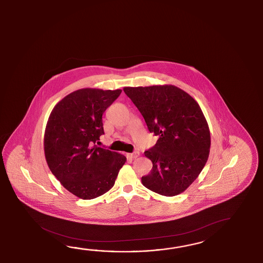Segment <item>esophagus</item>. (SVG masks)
Returning a JSON list of instances; mask_svg holds the SVG:
<instances>
[{"label": "esophagus", "instance_id": "34e87169", "mask_svg": "<svg viewBox=\"0 0 263 263\" xmlns=\"http://www.w3.org/2000/svg\"><path fill=\"white\" fill-rule=\"evenodd\" d=\"M127 157L129 158V159H136V158H138L139 157V152H134V153H130V154H127Z\"/></svg>", "mask_w": 263, "mask_h": 263}]
</instances>
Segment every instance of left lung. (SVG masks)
Returning <instances> with one entry per match:
<instances>
[{"label": "left lung", "mask_w": 263, "mask_h": 263, "mask_svg": "<svg viewBox=\"0 0 263 263\" xmlns=\"http://www.w3.org/2000/svg\"><path fill=\"white\" fill-rule=\"evenodd\" d=\"M124 92L159 139L144 151L152 170L142 184L160 195H178L201 174L209 157L211 136L200 105L173 85L125 87Z\"/></svg>", "instance_id": "8db88e82"}]
</instances>
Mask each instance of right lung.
I'll list each match as a JSON object with an SVG mask.
<instances>
[{
    "label": "right lung",
    "instance_id": "1",
    "mask_svg": "<svg viewBox=\"0 0 263 263\" xmlns=\"http://www.w3.org/2000/svg\"><path fill=\"white\" fill-rule=\"evenodd\" d=\"M121 91L78 89L61 100L47 120L44 136L47 165L68 191L83 200L110 191L127 160L124 155L95 144L104 134L103 114Z\"/></svg>",
    "mask_w": 263,
    "mask_h": 263
}]
</instances>
